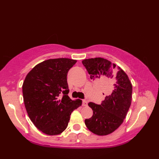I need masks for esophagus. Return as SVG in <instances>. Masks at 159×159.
<instances>
[{"label":"esophagus","instance_id":"esophagus-1","mask_svg":"<svg viewBox=\"0 0 159 159\" xmlns=\"http://www.w3.org/2000/svg\"><path fill=\"white\" fill-rule=\"evenodd\" d=\"M87 105V101L85 100H83V106L86 107Z\"/></svg>","mask_w":159,"mask_h":159}]
</instances>
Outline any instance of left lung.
<instances>
[{
	"instance_id": "8db88e82",
	"label": "left lung",
	"mask_w": 159,
	"mask_h": 159,
	"mask_svg": "<svg viewBox=\"0 0 159 159\" xmlns=\"http://www.w3.org/2000/svg\"><path fill=\"white\" fill-rule=\"evenodd\" d=\"M91 79H108L110 93L102 104L89 102L93 116L85 120L87 128L99 136L112 133L126 117L132 101L133 86L126 72L109 60L100 57L82 61Z\"/></svg>"
}]
</instances>
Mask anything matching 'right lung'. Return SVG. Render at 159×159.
<instances>
[{
    "label": "right lung",
    "mask_w": 159,
    "mask_h": 159,
    "mask_svg": "<svg viewBox=\"0 0 159 159\" xmlns=\"http://www.w3.org/2000/svg\"><path fill=\"white\" fill-rule=\"evenodd\" d=\"M77 61L50 59L38 63L27 74L22 85L24 103L33 124L42 133L57 135L66 129L74 110L82 100L68 96L67 74Z\"/></svg>",
    "instance_id": "right-lung-1"
}]
</instances>
